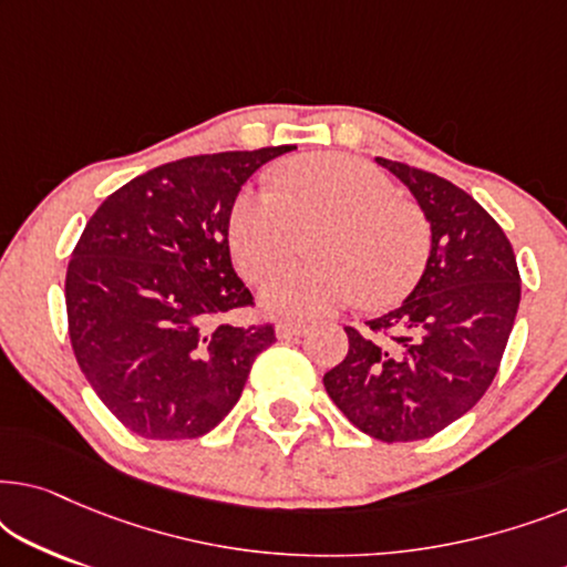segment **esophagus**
<instances>
[{"instance_id":"obj_1","label":"esophagus","mask_w":567,"mask_h":567,"mask_svg":"<svg viewBox=\"0 0 567 567\" xmlns=\"http://www.w3.org/2000/svg\"><path fill=\"white\" fill-rule=\"evenodd\" d=\"M309 328L305 322H278L276 324V338L278 340H291V338H299L305 336Z\"/></svg>"}]
</instances>
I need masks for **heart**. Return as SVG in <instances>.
Instances as JSON below:
<instances>
[{"instance_id": "heart-1", "label": "heart", "mask_w": 567, "mask_h": 567, "mask_svg": "<svg viewBox=\"0 0 567 567\" xmlns=\"http://www.w3.org/2000/svg\"><path fill=\"white\" fill-rule=\"evenodd\" d=\"M313 231L316 260L270 276L260 289L268 315L312 320L359 299L400 301L421 278L431 229L382 169L351 154H307L281 167L276 190H243L229 212L239 274L260 281Z\"/></svg>"}]
</instances>
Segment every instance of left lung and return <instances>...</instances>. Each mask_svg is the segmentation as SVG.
<instances>
[{"instance_id": "obj_1", "label": "left lung", "mask_w": 567, "mask_h": 567, "mask_svg": "<svg viewBox=\"0 0 567 567\" xmlns=\"http://www.w3.org/2000/svg\"><path fill=\"white\" fill-rule=\"evenodd\" d=\"M431 224L421 281L398 309L346 328V359L324 390L371 439H429L470 413L498 374L522 301L508 237L470 193L425 169L377 157Z\"/></svg>"}]
</instances>
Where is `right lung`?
<instances>
[{
	"label": "right lung",
	"instance_id": "1",
	"mask_svg": "<svg viewBox=\"0 0 567 567\" xmlns=\"http://www.w3.org/2000/svg\"><path fill=\"white\" fill-rule=\"evenodd\" d=\"M297 146L154 167L90 216L66 268L84 379L136 436L198 439L237 405L274 324L239 328L252 293L231 268L229 212L255 169Z\"/></svg>",
	"mask_w": 567,
	"mask_h": 567
}]
</instances>
